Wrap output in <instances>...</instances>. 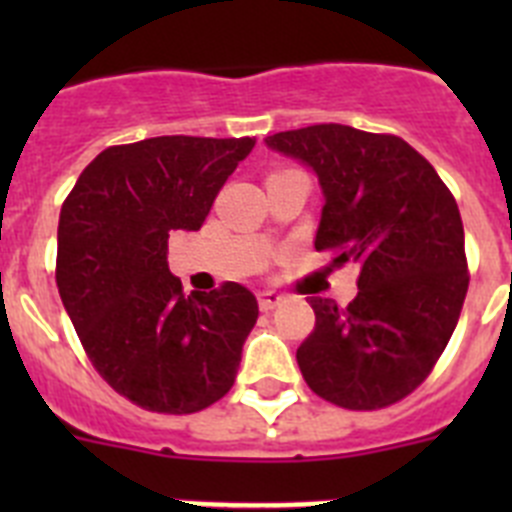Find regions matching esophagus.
<instances>
[{"label": "esophagus", "instance_id": "obj_1", "mask_svg": "<svg viewBox=\"0 0 512 512\" xmlns=\"http://www.w3.org/2000/svg\"><path fill=\"white\" fill-rule=\"evenodd\" d=\"M284 302V295H279V292H274V289H264V292H259V307L261 312H271L274 307H279Z\"/></svg>", "mask_w": 512, "mask_h": 512}]
</instances>
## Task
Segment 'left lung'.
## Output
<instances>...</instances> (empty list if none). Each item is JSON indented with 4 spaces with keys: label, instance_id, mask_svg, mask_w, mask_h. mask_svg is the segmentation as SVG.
Masks as SVG:
<instances>
[{
    "label": "left lung",
    "instance_id": "left-lung-1",
    "mask_svg": "<svg viewBox=\"0 0 512 512\" xmlns=\"http://www.w3.org/2000/svg\"><path fill=\"white\" fill-rule=\"evenodd\" d=\"M264 143L318 176L315 248L361 269L348 307L310 297L315 330L297 348L302 377L341 408H387L428 377L459 323L469 277L456 200L397 135L325 122Z\"/></svg>",
    "mask_w": 512,
    "mask_h": 512
}]
</instances>
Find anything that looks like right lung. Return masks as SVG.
<instances>
[{
  "mask_svg": "<svg viewBox=\"0 0 512 512\" xmlns=\"http://www.w3.org/2000/svg\"><path fill=\"white\" fill-rule=\"evenodd\" d=\"M253 138L161 135L99 153L61 207L56 284L94 369L153 413L210 408L233 387L259 318L228 282L184 297L169 233L200 230Z\"/></svg>",
  "mask_w": 512,
  "mask_h": 512,
  "instance_id": "add662e5",
  "label": "right lung"
}]
</instances>
